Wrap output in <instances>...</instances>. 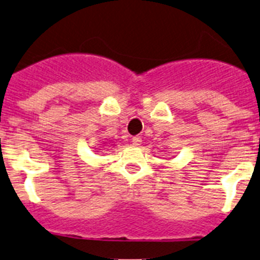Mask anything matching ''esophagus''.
<instances>
[{
    "mask_svg": "<svg viewBox=\"0 0 260 260\" xmlns=\"http://www.w3.org/2000/svg\"><path fill=\"white\" fill-rule=\"evenodd\" d=\"M141 144V138L140 136H134L133 138V145L139 146Z\"/></svg>",
    "mask_w": 260,
    "mask_h": 260,
    "instance_id": "obj_1",
    "label": "esophagus"
}]
</instances>
